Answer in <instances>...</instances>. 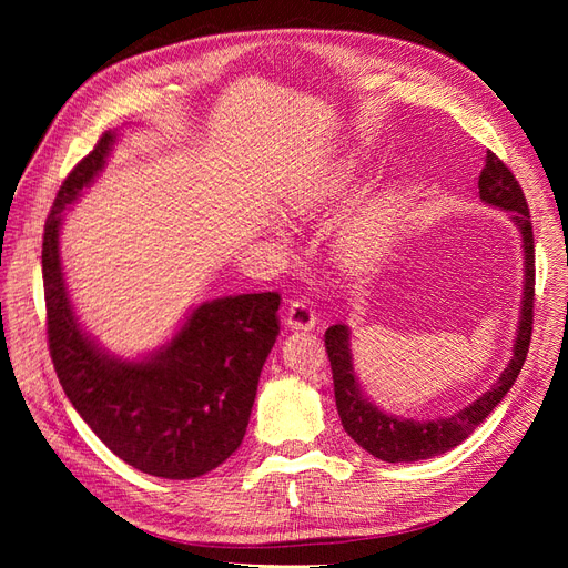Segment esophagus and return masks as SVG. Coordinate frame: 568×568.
<instances>
[{"mask_svg": "<svg viewBox=\"0 0 568 568\" xmlns=\"http://www.w3.org/2000/svg\"><path fill=\"white\" fill-rule=\"evenodd\" d=\"M315 322H317V315L307 301H294L288 305L284 324L291 332H311L315 329Z\"/></svg>", "mask_w": 568, "mask_h": 568, "instance_id": "34e87169", "label": "esophagus"}]
</instances>
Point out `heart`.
<instances>
[{
  "instance_id": "obj_1",
  "label": "heart",
  "mask_w": 568,
  "mask_h": 568,
  "mask_svg": "<svg viewBox=\"0 0 568 568\" xmlns=\"http://www.w3.org/2000/svg\"><path fill=\"white\" fill-rule=\"evenodd\" d=\"M355 173H357V163L353 159L329 165L326 170H322L311 184H305L303 189H298V192H294L286 199L288 211L296 215H311L320 211L322 205H326L346 192L355 180ZM398 215H400V203L393 194L384 192V194L372 196L341 232L338 248H341L343 261L355 267H363L376 261L388 242L390 230L395 227V222H398ZM270 232L284 236L277 222L270 227Z\"/></svg>"
}]
</instances>
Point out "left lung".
I'll list each match as a JSON object with an SVG mask.
<instances>
[{
  "label": "left lung",
  "instance_id": "1",
  "mask_svg": "<svg viewBox=\"0 0 568 568\" xmlns=\"http://www.w3.org/2000/svg\"><path fill=\"white\" fill-rule=\"evenodd\" d=\"M478 196L486 205L509 213L514 227L521 234L524 251V288L519 305V324L514 334L511 359L497 382L478 395L474 403L457 409L450 417L438 419H409L384 412L379 405L367 398L359 386V379L353 365L351 329L346 324H334L324 334V346L329 353L332 374H334V395L336 409L346 434L359 445V448L384 462H419L448 453L462 440H467L478 424L500 405V400L517 382L524 367V359L530 343L532 329V284H536V255H532V227L528 215V203L521 192L517 178L511 170L495 156L486 153V165L478 178Z\"/></svg>",
  "mask_w": 568,
  "mask_h": 568
}]
</instances>
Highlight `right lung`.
I'll return each mask as SVG.
<instances>
[{
  "mask_svg": "<svg viewBox=\"0 0 568 568\" xmlns=\"http://www.w3.org/2000/svg\"><path fill=\"white\" fill-rule=\"evenodd\" d=\"M109 130L61 184L44 225L42 274L49 353L78 415L130 467L186 480L220 467L244 440L257 379L277 341L280 294L203 301L163 346L120 357L84 332L61 263L63 215L101 175L118 142Z\"/></svg>",
  "mask_w": 568,
  "mask_h": 568,
  "instance_id": "add662e5",
  "label": "right lung"
}]
</instances>
